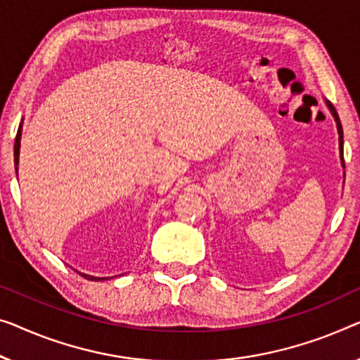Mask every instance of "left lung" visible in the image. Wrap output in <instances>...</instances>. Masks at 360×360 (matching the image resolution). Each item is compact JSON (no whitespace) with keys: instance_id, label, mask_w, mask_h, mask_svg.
<instances>
[{"instance_id":"1","label":"left lung","mask_w":360,"mask_h":360,"mask_svg":"<svg viewBox=\"0 0 360 360\" xmlns=\"http://www.w3.org/2000/svg\"><path fill=\"white\" fill-rule=\"evenodd\" d=\"M325 101H326V106H328V110L331 111V115H333L335 121H336V127H338V136H340V155H341V165H342V168H345V157H342V126H341L340 116H338V112H336V110H335V106L331 105L328 100H325Z\"/></svg>"}]
</instances>
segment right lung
Instances as JSON below:
<instances>
[{"label": "right lung", "mask_w": 360, "mask_h": 360, "mask_svg": "<svg viewBox=\"0 0 360 360\" xmlns=\"http://www.w3.org/2000/svg\"><path fill=\"white\" fill-rule=\"evenodd\" d=\"M20 136H22V126H19L18 129V136H15V142H14V165H15V173H18V165H19V150H20ZM84 278H87L90 281H105L108 280L106 278H98V276H92V275H85V273H79Z\"/></svg>", "instance_id": "obj_1"}]
</instances>
